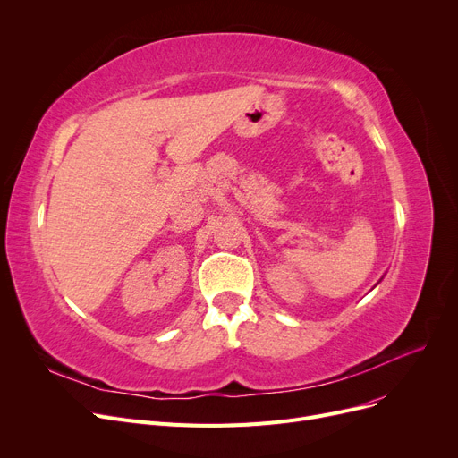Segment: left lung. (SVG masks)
<instances>
[{"mask_svg":"<svg viewBox=\"0 0 458 458\" xmlns=\"http://www.w3.org/2000/svg\"><path fill=\"white\" fill-rule=\"evenodd\" d=\"M378 282H380V280H378ZM378 282H377V284H378Z\"/></svg>","mask_w":458,"mask_h":458,"instance_id":"left-lung-1","label":"left lung"}]
</instances>
